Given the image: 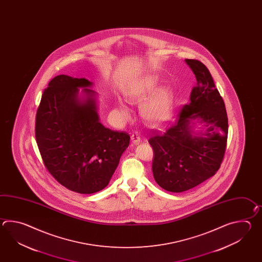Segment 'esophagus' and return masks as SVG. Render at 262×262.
Returning a JSON list of instances; mask_svg holds the SVG:
<instances>
[{"mask_svg":"<svg viewBox=\"0 0 262 262\" xmlns=\"http://www.w3.org/2000/svg\"><path fill=\"white\" fill-rule=\"evenodd\" d=\"M131 139H132V141H133L135 144H138V143L141 141V137H140L139 132H135V133L132 134Z\"/></svg>","mask_w":262,"mask_h":262,"instance_id":"1","label":"esophagus"}]
</instances>
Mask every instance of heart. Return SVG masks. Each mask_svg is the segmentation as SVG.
<instances>
[{
    "label": "heart",
    "mask_w": 262,
    "mask_h": 262,
    "mask_svg": "<svg viewBox=\"0 0 262 262\" xmlns=\"http://www.w3.org/2000/svg\"><path fill=\"white\" fill-rule=\"evenodd\" d=\"M159 80L156 76L139 78L124 91L126 99L132 104L141 105V115L150 125H160L167 123L172 116L173 98L170 90L167 87L157 89ZM127 115L126 107H121Z\"/></svg>",
    "instance_id": "1"
}]
</instances>
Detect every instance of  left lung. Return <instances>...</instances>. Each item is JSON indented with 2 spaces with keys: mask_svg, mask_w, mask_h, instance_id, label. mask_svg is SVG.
I'll use <instances>...</instances> for the list:
<instances>
[{
  "mask_svg": "<svg viewBox=\"0 0 262 262\" xmlns=\"http://www.w3.org/2000/svg\"><path fill=\"white\" fill-rule=\"evenodd\" d=\"M198 85L190 103L179 111L164 132L152 129L148 139L152 150V174L163 189L181 193L212 177L222 164L228 140V121L222 96L212 75L201 61L186 59ZM200 119L207 126L196 134L189 122Z\"/></svg>",
  "mask_w": 262,
  "mask_h": 262,
  "instance_id": "obj_1",
  "label": "left lung"
}]
</instances>
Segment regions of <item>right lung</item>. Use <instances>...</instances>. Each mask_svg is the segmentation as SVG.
Masks as SVG:
<instances>
[{"label": "right lung", "instance_id": "add662e5", "mask_svg": "<svg viewBox=\"0 0 262 262\" xmlns=\"http://www.w3.org/2000/svg\"><path fill=\"white\" fill-rule=\"evenodd\" d=\"M86 78L59 75L44 90L35 116V139L45 167L56 181L79 194L104 189L128 147L126 132L99 122L95 93ZM85 88L86 99H78Z\"/></svg>", "mask_w": 262, "mask_h": 262}]
</instances>
